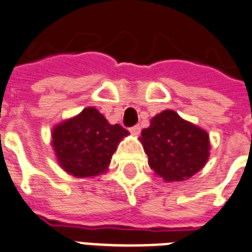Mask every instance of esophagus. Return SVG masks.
I'll return each instance as SVG.
<instances>
[{
	"mask_svg": "<svg viewBox=\"0 0 252 252\" xmlns=\"http://www.w3.org/2000/svg\"><path fill=\"white\" fill-rule=\"evenodd\" d=\"M130 133L132 134H140V130H141V126H134L132 128H129Z\"/></svg>",
	"mask_w": 252,
	"mask_h": 252,
	"instance_id": "obj_1",
	"label": "esophagus"
}]
</instances>
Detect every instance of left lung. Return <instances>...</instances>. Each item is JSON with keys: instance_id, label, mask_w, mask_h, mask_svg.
Returning <instances> with one entry per match:
<instances>
[{"instance_id": "8db88e82", "label": "left lung", "mask_w": 252, "mask_h": 252, "mask_svg": "<svg viewBox=\"0 0 252 252\" xmlns=\"http://www.w3.org/2000/svg\"><path fill=\"white\" fill-rule=\"evenodd\" d=\"M140 141L148 164L166 182L185 181L205 166L210 141L206 130L186 122L177 112L165 109L143 129Z\"/></svg>"}]
</instances>
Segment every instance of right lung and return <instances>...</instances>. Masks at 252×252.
Returning a JSON list of instances; mask_svg holds the SVG:
<instances>
[{
    "label": "right lung",
    "mask_w": 252,
    "mask_h": 252,
    "mask_svg": "<svg viewBox=\"0 0 252 252\" xmlns=\"http://www.w3.org/2000/svg\"><path fill=\"white\" fill-rule=\"evenodd\" d=\"M128 134L122 126L109 124L97 109L88 107L58 124L51 144L64 172L75 177H95L108 169L118 144Z\"/></svg>",
    "instance_id": "add662e5"
}]
</instances>
